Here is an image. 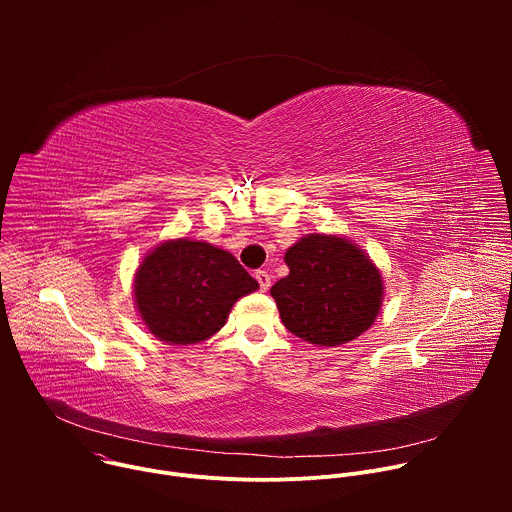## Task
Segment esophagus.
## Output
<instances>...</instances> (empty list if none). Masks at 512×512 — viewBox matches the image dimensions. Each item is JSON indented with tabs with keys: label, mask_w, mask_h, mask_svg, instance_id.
<instances>
[{
	"label": "esophagus",
	"mask_w": 512,
	"mask_h": 512,
	"mask_svg": "<svg viewBox=\"0 0 512 512\" xmlns=\"http://www.w3.org/2000/svg\"><path fill=\"white\" fill-rule=\"evenodd\" d=\"M255 279L259 281L261 291H267V289H269V285H271V277H269V273H267V271L257 269V271H255Z\"/></svg>",
	"instance_id": "obj_1"
}]
</instances>
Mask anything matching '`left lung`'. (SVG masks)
<instances>
[{"mask_svg": "<svg viewBox=\"0 0 512 512\" xmlns=\"http://www.w3.org/2000/svg\"><path fill=\"white\" fill-rule=\"evenodd\" d=\"M289 275L271 287L283 326L312 344L338 346L375 322L383 279L350 241L308 235L285 253Z\"/></svg>", "mask_w": 512, "mask_h": 512, "instance_id": "obj_1", "label": "left lung"}]
</instances>
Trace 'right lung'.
Returning <instances> with one entry per match:
<instances>
[{
    "mask_svg": "<svg viewBox=\"0 0 512 512\" xmlns=\"http://www.w3.org/2000/svg\"><path fill=\"white\" fill-rule=\"evenodd\" d=\"M257 287L231 253L176 239L156 247L139 265L135 304L160 340L194 344L221 330L233 304Z\"/></svg>",
    "mask_w": 512,
    "mask_h": 512,
    "instance_id": "1",
    "label": "right lung"
}]
</instances>
